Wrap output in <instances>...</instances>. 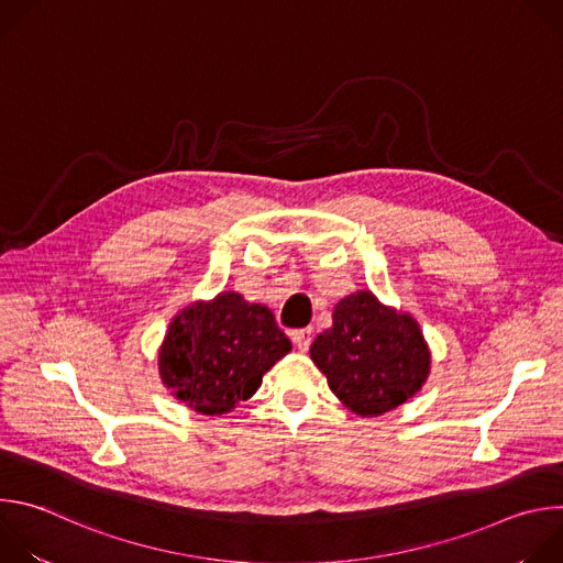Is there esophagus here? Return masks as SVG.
I'll list each match as a JSON object with an SVG mask.
<instances>
[{
	"label": "esophagus",
	"instance_id": "obj_1",
	"mask_svg": "<svg viewBox=\"0 0 563 563\" xmlns=\"http://www.w3.org/2000/svg\"><path fill=\"white\" fill-rule=\"evenodd\" d=\"M311 339H313V332H311L309 328L291 332V341H294V345H296L300 352H307V350H309V345H311Z\"/></svg>",
	"mask_w": 563,
	"mask_h": 563
}]
</instances>
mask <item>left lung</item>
<instances>
[{"label":"left lung","instance_id":"8db88e82","mask_svg":"<svg viewBox=\"0 0 563 563\" xmlns=\"http://www.w3.org/2000/svg\"><path fill=\"white\" fill-rule=\"evenodd\" d=\"M332 318L309 354L352 412L378 417L421 389L430 352L415 318L383 307L369 291L343 298Z\"/></svg>","mask_w":563,"mask_h":563}]
</instances>
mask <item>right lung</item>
I'll return each instance as SVG.
<instances>
[{
	"mask_svg": "<svg viewBox=\"0 0 563 563\" xmlns=\"http://www.w3.org/2000/svg\"><path fill=\"white\" fill-rule=\"evenodd\" d=\"M289 350V339L265 305L222 291L174 318L159 350V376L191 410L224 415L247 400Z\"/></svg>",
	"mask_w": 563,
	"mask_h": 563,
	"instance_id": "obj_1",
	"label": "right lung"
}]
</instances>
